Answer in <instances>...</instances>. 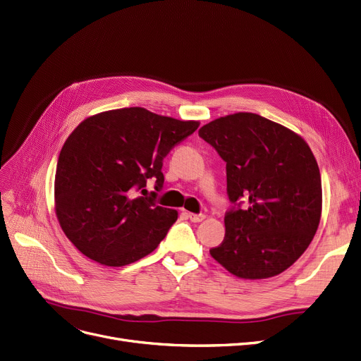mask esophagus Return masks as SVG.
Instances as JSON below:
<instances>
[{"label":"esophagus","mask_w":361,"mask_h":361,"mask_svg":"<svg viewBox=\"0 0 361 361\" xmlns=\"http://www.w3.org/2000/svg\"><path fill=\"white\" fill-rule=\"evenodd\" d=\"M187 216H189L190 221H193V223H202L203 219L207 218L203 214H193V212H187Z\"/></svg>","instance_id":"34e87169"}]
</instances>
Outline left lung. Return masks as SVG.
I'll use <instances>...</instances> for the list:
<instances>
[{
  "label": "left lung",
  "mask_w": 361,
  "mask_h": 361,
  "mask_svg": "<svg viewBox=\"0 0 361 361\" xmlns=\"http://www.w3.org/2000/svg\"><path fill=\"white\" fill-rule=\"evenodd\" d=\"M199 135L227 164L230 200H247V208L226 214L224 240L211 257L239 279L283 273L305 252L322 218V177L310 146L249 112L214 119Z\"/></svg>",
  "instance_id": "obj_1"
}]
</instances>
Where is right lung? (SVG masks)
Listing matches in <instances>:
<instances>
[{
	"label": "right lung",
	"instance_id": "obj_1",
	"mask_svg": "<svg viewBox=\"0 0 361 361\" xmlns=\"http://www.w3.org/2000/svg\"><path fill=\"white\" fill-rule=\"evenodd\" d=\"M197 127L199 121L145 107L114 109L78 125L59 154L54 209L80 252L107 267H122L158 247L178 212L138 192L147 193L149 178L156 180V190L162 189L164 158Z\"/></svg>",
	"mask_w": 361,
	"mask_h": 361
}]
</instances>
